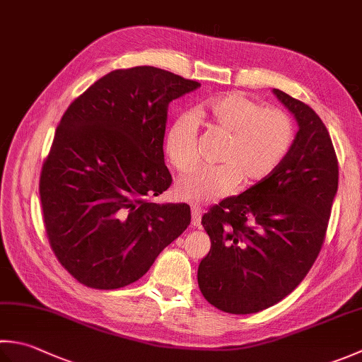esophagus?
Returning <instances> with one entry per match:
<instances>
[{"mask_svg": "<svg viewBox=\"0 0 362 362\" xmlns=\"http://www.w3.org/2000/svg\"><path fill=\"white\" fill-rule=\"evenodd\" d=\"M201 216H202V209L197 204H191V223L193 226H201Z\"/></svg>", "mask_w": 362, "mask_h": 362, "instance_id": "esophagus-1", "label": "esophagus"}]
</instances>
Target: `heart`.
I'll return each instance as SVG.
<instances>
[{
	"instance_id": "heart-1",
	"label": "heart",
	"mask_w": 362,
	"mask_h": 362,
	"mask_svg": "<svg viewBox=\"0 0 362 362\" xmlns=\"http://www.w3.org/2000/svg\"><path fill=\"white\" fill-rule=\"evenodd\" d=\"M214 129L228 134L219 152L218 165L196 168L177 182L183 199L211 202L229 193L240 180L256 183L270 177L293 146V120L286 111L264 105L238 92L211 98L194 111ZM185 115L169 125L165 139L168 158L177 171L193 168L197 153V124Z\"/></svg>"
}]
</instances>
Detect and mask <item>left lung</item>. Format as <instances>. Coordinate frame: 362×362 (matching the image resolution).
<instances>
[{
	"mask_svg": "<svg viewBox=\"0 0 362 362\" xmlns=\"http://www.w3.org/2000/svg\"><path fill=\"white\" fill-rule=\"evenodd\" d=\"M300 130L265 180L202 216L211 247L197 270L204 298L228 314H256L284 300L327 237L339 165L327 127L309 105L273 90Z\"/></svg>",
	"mask_w": 362,
	"mask_h": 362,
	"instance_id": "obj_1",
	"label": "left lung"
}]
</instances>
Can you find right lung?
I'll return each instance as SVG.
<instances>
[{"instance_id":"add662e5","label":"right lung","mask_w":362,"mask_h":362,"mask_svg":"<svg viewBox=\"0 0 362 362\" xmlns=\"http://www.w3.org/2000/svg\"><path fill=\"white\" fill-rule=\"evenodd\" d=\"M199 86L151 66L119 69L62 115L39 194L49 246L80 284H132L189 226V205L151 197L173 183L163 153L169 103Z\"/></svg>"}]
</instances>
